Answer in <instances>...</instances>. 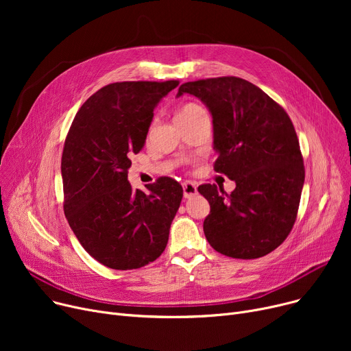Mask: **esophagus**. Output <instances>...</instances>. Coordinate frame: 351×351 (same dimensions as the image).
Instances as JSON below:
<instances>
[{"instance_id": "esophagus-1", "label": "esophagus", "mask_w": 351, "mask_h": 351, "mask_svg": "<svg viewBox=\"0 0 351 351\" xmlns=\"http://www.w3.org/2000/svg\"><path fill=\"white\" fill-rule=\"evenodd\" d=\"M196 193H197V188L195 183H192V182L183 183V195H185V197H192Z\"/></svg>"}]
</instances>
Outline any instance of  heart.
<instances>
[{
  "mask_svg": "<svg viewBox=\"0 0 351 351\" xmlns=\"http://www.w3.org/2000/svg\"><path fill=\"white\" fill-rule=\"evenodd\" d=\"M206 110L205 108L196 104V102H188V104H183L176 112V122L178 123H185V122H191L195 121L200 117H206Z\"/></svg>",
  "mask_w": 351,
  "mask_h": 351,
  "instance_id": "heart-1",
  "label": "heart"
}]
</instances>
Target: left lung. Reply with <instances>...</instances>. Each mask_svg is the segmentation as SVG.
Segmentation results:
<instances>
[{"instance_id": "1", "label": "left lung", "mask_w": 351, "mask_h": 351, "mask_svg": "<svg viewBox=\"0 0 351 351\" xmlns=\"http://www.w3.org/2000/svg\"><path fill=\"white\" fill-rule=\"evenodd\" d=\"M213 118L216 172L236 182L228 195L216 185L197 188L209 205L204 222L209 245L234 259H257L279 247L296 222L304 165L286 110L252 82L219 77L182 84Z\"/></svg>"}]
</instances>
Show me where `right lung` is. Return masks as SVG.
Returning a JSON list of instances; mask_svg holds the SVG:
<instances>
[{
	"label": "right lung",
	"instance_id": "right-lung-1",
	"mask_svg": "<svg viewBox=\"0 0 351 351\" xmlns=\"http://www.w3.org/2000/svg\"><path fill=\"white\" fill-rule=\"evenodd\" d=\"M179 81H126L101 88L80 108L68 131L61 173L64 212L82 247L115 270L156 261L169 239L183 189L168 176L128 182L131 158L145 145L159 101Z\"/></svg>",
	"mask_w": 351,
	"mask_h": 351
}]
</instances>
